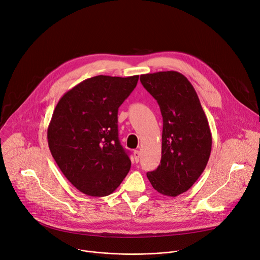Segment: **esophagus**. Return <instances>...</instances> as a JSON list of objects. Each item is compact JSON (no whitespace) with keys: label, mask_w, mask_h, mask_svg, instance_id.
Here are the masks:
<instances>
[{"label":"esophagus","mask_w":260,"mask_h":260,"mask_svg":"<svg viewBox=\"0 0 260 260\" xmlns=\"http://www.w3.org/2000/svg\"><path fill=\"white\" fill-rule=\"evenodd\" d=\"M133 155H134V159H135V162H138L139 161V158H141V152L135 150L133 152Z\"/></svg>","instance_id":"1"}]
</instances>
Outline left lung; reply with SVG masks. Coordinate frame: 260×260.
Returning <instances> with one entry per match:
<instances>
[{"label":"left lung","instance_id":"left-lung-1","mask_svg":"<svg viewBox=\"0 0 260 260\" xmlns=\"http://www.w3.org/2000/svg\"><path fill=\"white\" fill-rule=\"evenodd\" d=\"M141 82L157 101L164 119L161 161L147 177L159 193L177 197L193 185L207 166L212 145L208 119L182 74H145Z\"/></svg>","mask_w":260,"mask_h":260}]
</instances>
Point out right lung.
I'll list each match as a JSON object with an SVG mask.
<instances>
[{
    "instance_id": "add662e5",
    "label": "right lung",
    "mask_w": 260,
    "mask_h": 260,
    "mask_svg": "<svg viewBox=\"0 0 260 260\" xmlns=\"http://www.w3.org/2000/svg\"><path fill=\"white\" fill-rule=\"evenodd\" d=\"M138 75L95 76L67 91L48 127V144L68 180L91 197L112 193L130 171L118 141L117 110L135 88Z\"/></svg>"
}]
</instances>
